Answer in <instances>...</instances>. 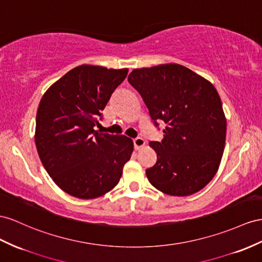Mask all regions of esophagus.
Instances as JSON below:
<instances>
[{"label": "esophagus", "instance_id": "1", "mask_svg": "<svg viewBox=\"0 0 262 262\" xmlns=\"http://www.w3.org/2000/svg\"><path fill=\"white\" fill-rule=\"evenodd\" d=\"M133 143H134V147H135V149H139L140 147H143L145 145V140L142 137H136L133 139Z\"/></svg>", "mask_w": 262, "mask_h": 262}]
</instances>
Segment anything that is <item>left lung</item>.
<instances>
[{
  "instance_id": "8db88e82",
  "label": "left lung",
  "mask_w": 262,
  "mask_h": 262,
  "mask_svg": "<svg viewBox=\"0 0 262 262\" xmlns=\"http://www.w3.org/2000/svg\"><path fill=\"white\" fill-rule=\"evenodd\" d=\"M154 125L165 124L162 142H150L157 162L146 169L149 183L167 195L189 196L216 175L227 123L211 83L179 64L136 69L128 75Z\"/></svg>"
}]
</instances>
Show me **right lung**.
I'll list each match as a JSON object with an SVG mask.
<instances>
[{
  "mask_svg": "<svg viewBox=\"0 0 262 262\" xmlns=\"http://www.w3.org/2000/svg\"><path fill=\"white\" fill-rule=\"evenodd\" d=\"M127 73L80 65L53 84L39 102L38 156L54 183L73 197L93 199L112 190L130 158V138L94 129Z\"/></svg>",
  "mask_w": 262,
  "mask_h": 262,
  "instance_id": "obj_1",
  "label": "right lung"
}]
</instances>
